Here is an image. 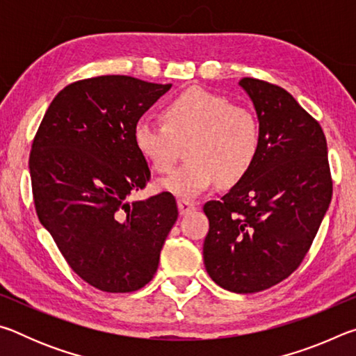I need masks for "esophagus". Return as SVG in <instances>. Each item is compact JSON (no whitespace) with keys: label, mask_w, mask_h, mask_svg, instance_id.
<instances>
[{"label":"esophagus","mask_w":356,"mask_h":356,"mask_svg":"<svg viewBox=\"0 0 356 356\" xmlns=\"http://www.w3.org/2000/svg\"><path fill=\"white\" fill-rule=\"evenodd\" d=\"M177 207H179V213L180 215H188L190 212H193V210H195L196 207H195V204L193 202H190V201H185V200H180L179 202H177Z\"/></svg>","instance_id":"obj_1"}]
</instances>
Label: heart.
I'll use <instances>...</instances> for the list:
<instances>
[{
    "label": "heart",
    "mask_w": 356,
    "mask_h": 356,
    "mask_svg": "<svg viewBox=\"0 0 356 356\" xmlns=\"http://www.w3.org/2000/svg\"><path fill=\"white\" fill-rule=\"evenodd\" d=\"M161 122L136 120L134 144L156 172L170 171L180 146L188 143L185 165L159 180V190L193 197L218 182L234 185L254 165L261 147V124L250 108L232 105L225 95L191 88L161 110Z\"/></svg>",
    "instance_id": "1"
}]
</instances>
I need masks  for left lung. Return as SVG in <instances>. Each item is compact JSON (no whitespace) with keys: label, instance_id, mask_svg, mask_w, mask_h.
<instances>
[{"label":"left lung","instance_id":"left-lung-1","mask_svg":"<svg viewBox=\"0 0 356 356\" xmlns=\"http://www.w3.org/2000/svg\"><path fill=\"white\" fill-rule=\"evenodd\" d=\"M261 124L248 174L204 213V265L220 287L254 293L286 280L308 252L327 213L333 182L323 130L280 86L242 78Z\"/></svg>","mask_w":356,"mask_h":356}]
</instances>
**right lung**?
<instances>
[{
  "label": "right lung",
  "instance_id": "right-lung-1",
  "mask_svg": "<svg viewBox=\"0 0 356 356\" xmlns=\"http://www.w3.org/2000/svg\"><path fill=\"white\" fill-rule=\"evenodd\" d=\"M171 86L125 75L72 83L53 99L33 141L39 220L72 270L104 292L146 286L177 220L171 193L129 202L150 179L134 125Z\"/></svg>",
  "mask_w": 356,
  "mask_h": 356
}]
</instances>
